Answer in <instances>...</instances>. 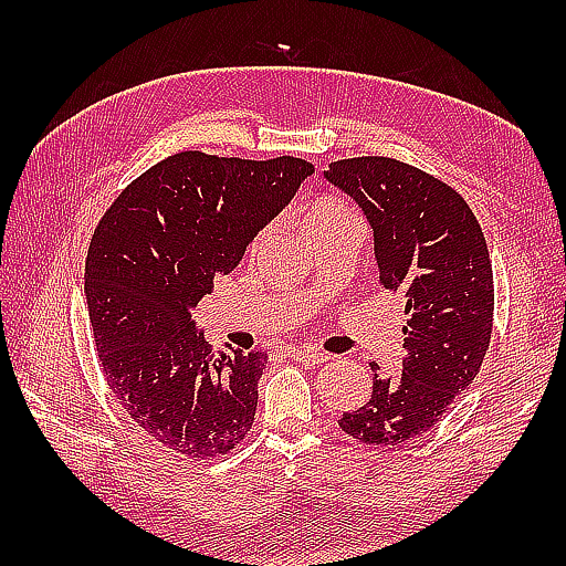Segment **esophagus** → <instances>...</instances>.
Here are the masks:
<instances>
[{
    "label": "esophagus",
    "mask_w": 566,
    "mask_h": 566,
    "mask_svg": "<svg viewBox=\"0 0 566 566\" xmlns=\"http://www.w3.org/2000/svg\"><path fill=\"white\" fill-rule=\"evenodd\" d=\"M286 355H290L292 359H296V363L308 365V367L323 365V363H328V359H331V355H328V353L311 350V347H292V350H286Z\"/></svg>",
    "instance_id": "obj_1"
}]
</instances>
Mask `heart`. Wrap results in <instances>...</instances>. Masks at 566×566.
<instances>
[{
	"mask_svg": "<svg viewBox=\"0 0 566 566\" xmlns=\"http://www.w3.org/2000/svg\"><path fill=\"white\" fill-rule=\"evenodd\" d=\"M347 216H355V211L347 207V203H343L338 199H321L304 216V233H311V231H316V228L347 219ZM262 240H264V233L258 238V245L262 243Z\"/></svg>",
	"mask_w": 566,
	"mask_h": 566,
	"instance_id": "b5f03b06",
	"label": "heart"
}]
</instances>
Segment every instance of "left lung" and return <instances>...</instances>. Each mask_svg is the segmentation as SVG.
Masks as SVG:
<instances>
[{"label": "left lung", "mask_w": 566, "mask_h": 566, "mask_svg": "<svg viewBox=\"0 0 566 566\" xmlns=\"http://www.w3.org/2000/svg\"><path fill=\"white\" fill-rule=\"evenodd\" d=\"M323 177L363 209L379 282L406 298L401 375L375 369L369 401L343 413L347 436L379 448L416 440L479 375L494 323V272L467 201L394 158L331 163Z\"/></svg>", "instance_id": "8db88e82"}]
</instances>
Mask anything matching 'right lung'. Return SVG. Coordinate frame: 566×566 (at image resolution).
<instances>
[{"instance_id":"add662e5","label":"right lung","mask_w":566,"mask_h":566,"mask_svg":"<svg viewBox=\"0 0 566 566\" xmlns=\"http://www.w3.org/2000/svg\"><path fill=\"white\" fill-rule=\"evenodd\" d=\"M308 175L314 165L290 155L177 153L134 179L92 235L84 296L102 371L170 452L226 454L255 420L268 353L211 355L195 311Z\"/></svg>"}]
</instances>
